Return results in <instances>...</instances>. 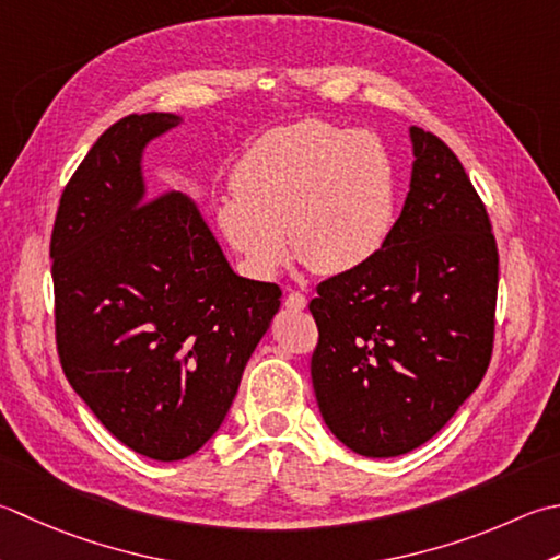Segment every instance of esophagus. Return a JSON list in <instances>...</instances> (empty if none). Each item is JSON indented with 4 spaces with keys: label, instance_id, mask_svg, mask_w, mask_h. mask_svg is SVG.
Instances as JSON below:
<instances>
[{
    "label": "esophagus",
    "instance_id": "obj_1",
    "mask_svg": "<svg viewBox=\"0 0 560 560\" xmlns=\"http://www.w3.org/2000/svg\"><path fill=\"white\" fill-rule=\"evenodd\" d=\"M305 305H308V299H305L303 293L291 291V293L287 295V308H291V311H303Z\"/></svg>",
    "mask_w": 560,
    "mask_h": 560
}]
</instances>
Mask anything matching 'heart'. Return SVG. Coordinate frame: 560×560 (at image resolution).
I'll return each instance as SVG.
<instances>
[{
  "instance_id": "b5f03b06",
  "label": "heart",
  "mask_w": 560,
  "mask_h": 560,
  "mask_svg": "<svg viewBox=\"0 0 560 560\" xmlns=\"http://www.w3.org/2000/svg\"><path fill=\"white\" fill-rule=\"evenodd\" d=\"M233 191L218 203L215 223L257 279L287 265V232L305 267L335 277L369 265L396 223L386 142L317 118L261 136L235 164Z\"/></svg>"
}]
</instances>
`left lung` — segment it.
I'll return each mask as SVG.
<instances>
[{
  "label": "left lung",
  "mask_w": 560,
  "mask_h": 560,
  "mask_svg": "<svg viewBox=\"0 0 560 560\" xmlns=\"http://www.w3.org/2000/svg\"><path fill=\"white\" fill-rule=\"evenodd\" d=\"M400 218L369 265L317 287L311 376L330 432L390 458L430 442L483 381L492 352L498 245L483 201L444 142L410 126Z\"/></svg>",
  "instance_id": "obj_1"
}]
</instances>
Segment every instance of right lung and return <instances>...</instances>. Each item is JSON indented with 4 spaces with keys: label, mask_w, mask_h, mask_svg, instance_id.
Listing matches in <instances>:
<instances>
[{
    "label": "right lung",
    "mask_w": 560,
    "mask_h": 560,
    "mask_svg": "<svg viewBox=\"0 0 560 560\" xmlns=\"http://www.w3.org/2000/svg\"><path fill=\"white\" fill-rule=\"evenodd\" d=\"M182 120L152 112L108 128L65 186L50 237L65 376L155 462L218 432L281 305L277 283L237 277L191 199L148 191L145 148Z\"/></svg>",
    "instance_id": "1"
}]
</instances>
